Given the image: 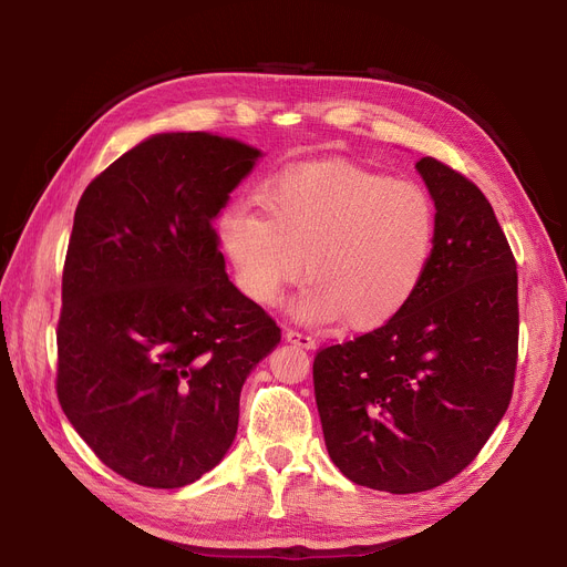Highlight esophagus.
<instances>
[{
	"instance_id": "esophagus-1",
	"label": "esophagus",
	"mask_w": 567,
	"mask_h": 567,
	"mask_svg": "<svg viewBox=\"0 0 567 567\" xmlns=\"http://www.w3.org/2000/svg\"><path fill=\"white\" fill-rule=\"evenodd\" d=\"M286 340L293 342V346H298V348H305V350H315L317 348V340L312 336L293 331V329L286 331Z\"/></svg>"
}]
</instances>
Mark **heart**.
<instances>
[{
	"mask_svg": "<svg viewBox=\"0 0 567 567\" xmlns=\"http://www.w3.org/2000/svg\"><path fill=\"white\" fill-rule=\"evenodd\" d=\"M267 215L231 208L219 238L236 281L257 305H279L307 281L296 315L307 323L373 331L402 315L431 265L437 215L414 182L352 163L288 169L265 194Z\"/></svg>",
	"mask_w": 567,
	"mask_h": 567,
	"instance_id": "heart-1",
	"label": "heart"
}]
</instances>
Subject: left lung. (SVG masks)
I'll list each match as a JSON object with an SVG mask.
<instances>
[{
    "label": "left lung",
    "instance_id": "left-lung-1",
    "mask_svg": "<svg viewBox=\"0 0 567 567\" xmlns=\"http://www.w3.org/2000/svg\"><path fill=\"white\" fill-rule=\"evenodd\" d=\"M435 203L425 279L402 315L315 357L331 461L390 494L458 475L504 419L518 359V274L489 200L435 158L416 163Z\"/></svg>",
    "mask_w": 567,
    "mask_h": 567
}]
</instances>
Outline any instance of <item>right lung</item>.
I'll return each instance as SVG.
<instances>
[{
    "mask_svg": "<svg viewBox=\"0 0 567 567\" xmlns=\"http://www.w3.org/2000/svg\"><path fill=\"white\" fill-rule=\"evenodd\" d=\"M260 158L210 132L153 134L78 203L56 392L78 435L136 485L177 489L213 471L246 379L281 340L229 281L213 229Z\"/></svg>",
    "mask_w": 567,
    "mask_h": 567,
    "instance_id": "obj_1",
    "label": "right lung"
}]
</instances>
